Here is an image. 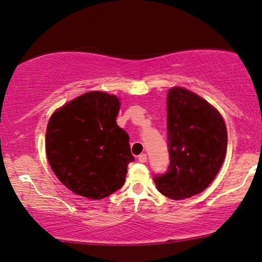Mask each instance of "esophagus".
Here are the masks:
<instances>
[{
  "instance_id": "esophagus-1",
  "label": "esophagus",
  "mask_w": 262,
  "mask_h": 262,
  "mask_svg": "<svg viewBox=\"0 0 262 262\" xmlns=\"http://www.w3.org/2000/svg\"><path fill=\"white\" fill-rule=\"evenodd\" d=\"M138 160H139L140 163H146V160H147V156L145 155V154L139 155V156H138Z\"/></svg>"
}]
</instances>
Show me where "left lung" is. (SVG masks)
Instances as JSON below:
<instances>
[{"label": "left lung", "instance_id": "obj_1", "mask_svg": "<svg viewBox=\"0 0 262 262\" xmlns=\"http://www.w3.org/2000/svg\"><path fill=\"white\" fill-rule=\"evenodd\" d=\"M167 171L154 177L158 191L174 200L198 194L224 163L227 130L223 117L198 95L173 88L167 95Z\"/></svg>", "mask_w": 262, "mask_h": 262}]
</instances>
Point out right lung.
Segmentation results:
<instances>
[{
	"label": "right lung",
	"instance_id": "1",
	"mask_svg": "<svg viewBox=\"0 0 262 262\" xmlns=\"http://www.w3.org/2000/svg\"><path fill=\"white\" fill-rule=\"evenodd\" d=\"M118 111L116 96L92 91L51 116L46 136L48 160L76 194L103 199L124 185L135 157L128 135L116 123Z\"/></svg>",
	"mask_w": 262,
	"mask_h": 262
}]
</instances>
